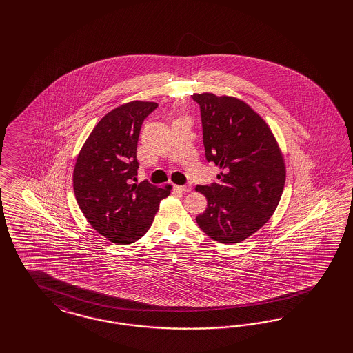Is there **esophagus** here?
Listing matches in <instances>:
<instances>
[{
  "mask_svg": "<svg viewBox=\"0 0 353 353\" xmlns=\"http://www.w3.org/2000/svg\"><path fill=\"white\" fill-rule=\"evenodd\" d=\"M176 189L177 190H180L182 192H192V185H185V186H176Z\"/></svg>",
  "mask_w": 353,
  "mask_h": 353,
  "instance_id": "34e87169",
  "label": "esophagus"
}]
</instances>
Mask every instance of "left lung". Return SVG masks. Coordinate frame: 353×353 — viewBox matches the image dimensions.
<instances>
[{"label":"left lung","mask_w":353,"mask_h":353,"mask_svg":"<svg viewBox=\"0 0 353 353\" xmlns=\"http://www.w3.org/2000/svg\"><path fill=\"white\" fill-rule=\"evenodd\" d=\"M199 103L205 158L221 172L210 186L196 223L219 243H239L267 224L286 181V164L265 120L245 101L214 93L192 94Z\"/></svg>","instance_id":"left-lung-1"}]
</instances>
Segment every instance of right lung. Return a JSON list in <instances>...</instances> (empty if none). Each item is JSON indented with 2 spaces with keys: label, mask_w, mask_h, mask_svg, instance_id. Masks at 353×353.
I'll return each mask as SVG.
<instances>
[{
  "label": "right lung",
  "mask_w": 353,
  "mask_h": 353,
  "mask_svg": "<svg viewBox=\"0 0 353 353\" xmlns=\"http://www.w3.org/2000/svg\"><path fill=\"white\" fill-rule=\"evenodd\" d=\"M157 107V102L132 101L111 110L97 123L76 159L77 204L92 228L117 245L143 236L161 199L171 194L168 183H132L139 170L141 125Z\"/></svg>",
  "instance_id": "1"
}]
</instances>
